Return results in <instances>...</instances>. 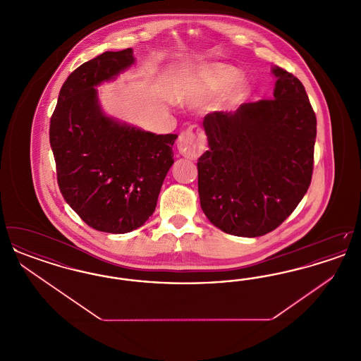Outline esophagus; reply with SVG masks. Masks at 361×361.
Listing matches in <instances>:
<instances>
[{
    "mask_svg": "<svg viewBox=\"0 0 361 361\" xmlns=\"http://www.w3.org/2000/svg\"><path fill=\"white\" fill-rule=\"evenodd\" d=\"M177 147L180 154L189 159H195L204 152L206 147V135L202 128H188L183 131L178 137Z\"/></svg>",
    "mask_w": 361,
    "mask_h": 361,
    "instance_id": "1",
    "label": "esophagus"
}]
</instances>
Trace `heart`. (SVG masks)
<instances>
[{
    "label": "heart",
    "mask_w": 361,
    "mask_h": 361,
    "mask_svg": "<svg viewBox=\"0 0 361 361\" xmlns=\"http://www.w3.org/2000/svg\"><path fill=\"white\" fill-rule=\"evenodd\" d=\"M240 71L224 65V63H209L197 70L188 86V94L193 99H204L218 92H222L231 85L227 92V99L237 103L246 96V84L238 78Z\"/></svg>",
    "instance_id": "heart-1"
}]
</instances>
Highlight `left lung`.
Instances as JSON below:
<instances>
[{
	"instance_id": "left-lung-1",
	"label": "left lung",
	"mask_w": 361,
	"mask_h": 361,
	"mask_svg": "<svg viewBox=\"0 0 361 361\" xmlns=\"http://www.w3.org/2000/svg\"><path fill=\"white\" fill-rule=\"evenodd\" d=\"M274 99L204 116L208 147L197 161L200 206L237 237H261L283 224L311 183L317 118L302 82L275 66Z\"/></svg>"
}]
</instances>
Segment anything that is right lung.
Listing matches in <instances>:
<instances>
[{"label": "right lung", "instance_id": "1", "mask_svg": "<svg viewBox=\"0 0 361 361\" xmlns=\"http://www.w3.org/2000/svg\"><path fill=\"white\" fill-rule=\"evenodd\" d=\"M135 63L133 49L105 51L74 70L61 87L50 145L61 193L94 230L124 234L153 215L174 162L177 135H157L104 114L96 86Z\"/></svg>", "mask_w": 361, "mask_h": 361}]
</instances>
